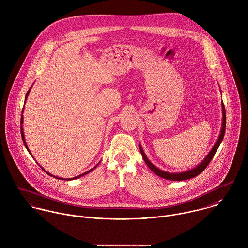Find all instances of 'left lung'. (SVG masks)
Instances as JSON below:
<instances>
[{
  "label": "left lung",
  "instance_id": "left-lung-1",
  "mask_svg": "<svg viewBox=\"0 0 248 248\" xmlns=\"http://www.w3.org/2000/svg\"><path fill=\"white\" fill-rule=\"evenodd\" d=\"M222 107H223V124H222V129H221V133L219 135V138L217 140V142L215 143L214 147L212 148V150L210 151V153L207 155V156L204 158V160L199 164V167L189 170V171H185V172H181V173H170V172H167V171H162L158 169H156L155 166H153V164L151 163V161L147 158L146 155L144 154L141 146H140V152H141V155L143 156V159L144 161L146 162V164L148 166V168L154 172L155 173L156 175L160 176L161 178H164V179H169V180H172V181H182V180H187V179H191L193 177H196L198 176L199 174H201L209 164V162L211 161V159L213 158L219 145L221 144L223 138H224V134H225V130H226V111H225V106L224 104H222Z\"/></svg>",
  "mask_w": 248,
  "mask_h": 248
}]
</instances>
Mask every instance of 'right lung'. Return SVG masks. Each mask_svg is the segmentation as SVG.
I'll list each match as a JSON object with an SVG mask.
<instances>
[{"label":"right lung","mask_w":248,"mask_h":248,"mask_svg":"<svg viewBox=\"0 0 248 248\" xmlns=\"http://www.w3.org/2000/svg\"><path fill=\"white\" fill-rule=\"evenodd\" d=\"M29 92L30 91H28V93H26V97L28 96V94H29ZM20 123H21V124H22V123H23V119H22V116H21V121H20ZM20 130H21V137H22V140H23V143H24V145H25V147L27 148V145H26V142H25V139H24V134H23V128H22V126H21V128H20ZM27 150L29 151V149L27 148ZM29 153H30V151H29ZM98 166V164H96V166L93 168V169H92V170H90L89 171H87V172H85V173H82V174H80V175H78V176H77V177H74V178H71V179H77V178H78V177H80V176H84V175H86V174H88V173H90L91 171H93L96 167ZM47 173V172H46ZM48 175H50L49 173H47ZM52 176V175H51ZM55 178H57V179H59L58 177H55ZM71 179H63V180H71Z\"/></svg>","instance_id":"obj_1"}]
</instances>
